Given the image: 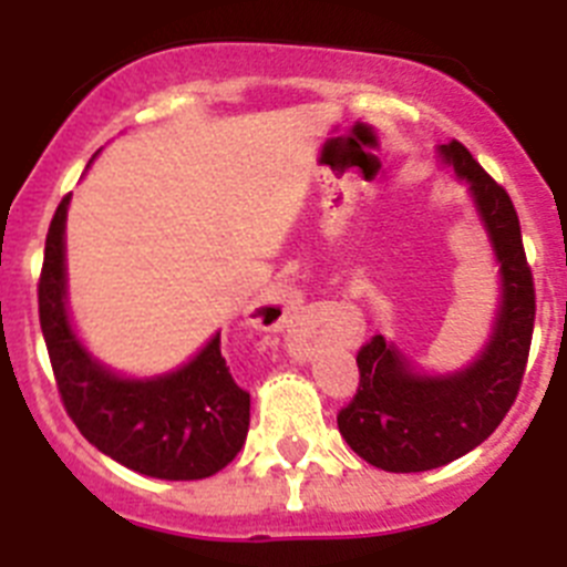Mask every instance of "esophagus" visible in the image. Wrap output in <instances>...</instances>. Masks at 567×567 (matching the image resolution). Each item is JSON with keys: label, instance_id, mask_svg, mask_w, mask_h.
Instances as JSON below:
<instances>
[{"label": "esophagus", "instance_id": "obj_1", "mask_svg": "<svg viewBox=\"0 0 567 567\" xmlns=\"http://www.w3.org/2000/svg\"><path fill=\"white\" fill-rule=\"evenodd\" d=\"M292 312H295V307L287 295L269 292L267 298H260V303L255 307L252 323H264V329H272V332H278V329L287 327L289 318H292Z\"/></svg>", "mask_w": 567, "mask_h": 567}]
</instances>
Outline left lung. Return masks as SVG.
Returning <instances> with one entry per match:
<instances>
[{"label": "left lung", "instance_id": "1", "mask_svg": "<svg viewBox=\"0 0 567 567\" xmlns=\"http://www.w3.org/2000/svg\"><path fill=\"white\" fill-rule=\"evenodd\" d=\"M437 155L465 182L485 229L497 264V307L477 358L452 372H425L383 334L358 352V394L338 414V429L358 457L394 474L440 468L491 437L523 383L537 309L508 193L460 142L437 144Z\"/></svg>", "mask_w": 567, "mask_h": 567}]
</instances>
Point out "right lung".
<instances>
[{
	"label": "right lung",
	"instance_id": "1",
	"mask_svg": "<svg viewBox=\"0 0 567 567\" xmlns=\"http://www.w3.org/2000/svg\"><path fill=\"white\" fill-rule=\"evenodd\" d=\"M68 207L62 198L39 278V320L59 394L79 432L110 460L155 480H204L227 468L249 432V394L221 358V332L169 372L133 378L79 338L68 309Z\"/></svg>",
	"mask_w": 567,
	"mask_h": 567
}]
</instances>
